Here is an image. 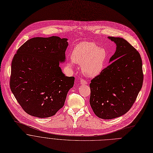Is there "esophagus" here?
Instances as JSON below:
<instances>
[{
    "mask_svg": "<svg viewBox=\"0 0 153 153\" xmlns=\"http://www.w3.org/2000/svg\"><path fill=\"white\" fill-rule=\"evenodd\" d=\"M80 82H81V84H83V85L84 84H87V83H88V82L84 79H81V81H80Z\"/></svg>",
    "mask_w": 153,
    "mask_h": 153,
    "instance_id": "esophagus-1",
    "label": "esophagus"
}]
</instances>
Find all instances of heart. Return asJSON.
Masks as SVG:
<instances>
[{
	"instance_id": "b5f03b06",
	"label": "heart",
	"mask_w": 153,
	"mask_h": 153,
	"mask_svg": "<svg viewBox=\"0 0 153 153\" xmlns=\"http://www.w3.org/2000/svg\"><path fill=\"white\" fill-rule=\"evenodd\" d=\"M107 58V52L104 48L96 43L84 42L77 45L71 53L72 62L80 65L82 74L88 77H94L102 70ZM72 62L68 65L72 66Z\"/></svg>"
}]
</instances>
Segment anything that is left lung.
Masks as SVG:
<instances>
[{
	"label": "left lung",
	"instance_id": "left-lung-1",
	"mask_svg": "<svg viewBox=\"0 0 153 153\" xmlns=\"http://www.w3.org/2000/svg\"><path fill=\"white\" fill-rule=\"evenodd\" d=\"M116 44L113 62L90 84V104L100 118L111 119L131 108L142 87V62L139 52L123 38L108 37Z\"/></svg>",
	"mask_w": 153,
	"mask_h": 153
}]
</instances>
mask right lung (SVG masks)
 Here are the masks:
<instances>
[{
    "mask_svg": "<svg viewBox=\"0 0 153 153\" xmlns=\"http://www.w3.org/2000/svg\"><path fill=\"white\" fill-rule=\"evenodd\" d=\"M67 39L34 37L17 50L12 63L10 85L23 110L33 116H52L62 108L75 77L59 67L65 59Z\"/></svg>",
    "mask_w": 153,
    "mask_h": 153,
    "instance_id": "obj_1",
    "label": "right lung"
}]
</instances>
